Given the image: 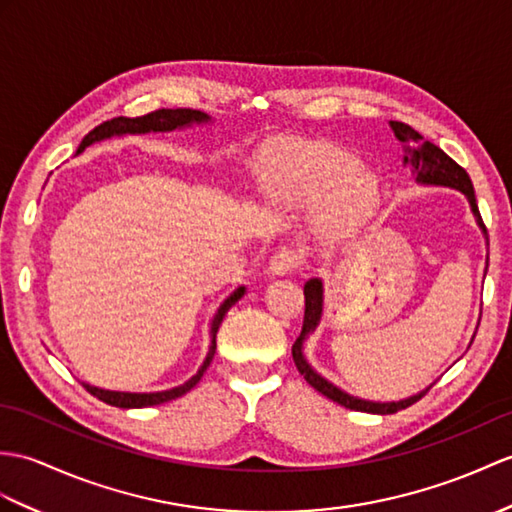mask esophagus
<instances>
[{
  "label": "esophagus",
  "instance_id": "34e87169",
  "mask_svg": "<svg viewBox=\"0 0 512 512\" xmlns=\"http://www.w3.org/2000/svg\"><path fill=\"white\" fill-rule=\"evenodd\" d=\"M301 264H303V253L299 251V248L283 246L275 255H272L268 270H270V275L283 277V275H290V272H294Z\"/></svg>",
  "mask_w": 512,
  "mask_h": 512
}]
</instances>
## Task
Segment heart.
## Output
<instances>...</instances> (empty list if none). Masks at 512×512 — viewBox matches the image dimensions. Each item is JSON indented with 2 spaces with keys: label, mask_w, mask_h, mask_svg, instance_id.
I'll list each match as a JSON object with an SVG mask.
<instances>
[{
  "label": "heart",
  "mask_w": 512,
  "mask_h": 512,
  "mask_svg": "<svg viewBox=\"0 0 512 512\" xmlns=\"http://www.w3.org/2000/svg\"><path fill=\"white\" fill-rule=\"evenodd\" d=\"M261 189L279 205H318L316 229L342 237L373 216L379 185L360 159L334 144H292L275 150L261 168Z\"/></svg>",
  "instance_id": "heart-1"
}]
</instances>
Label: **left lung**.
I'll return each instance as SVG.
<instances>
[{"label": "left lung", "mask_w": 512, "mask_h": 512, "mask_svg": "<svg viewBox=\"0 0 512 512\" xmlns=\"http://www.w3.org/2000/svg\"><path fill=\"white\" fill-rule=\"evenodd\" d=\"M392 133L401 141L403 146H406V157H403V163L412 165V172L417 174V183L421 185H443V187H454L458 192H462L467 196L471 211L475 216V222H478V227L484 233V240L489 244V235H486V227L482 222L480 216V209H478V202H475V192H473V185H471V178L465 172V168H460V165L447 157V154L434 146L432 141H425L417 130L412 126L403 124V122H390ZM486 268H489V257H486ZM305 294V316H303V329H301V336L296 338V342L292 344V358L296 368H299V373L305 377V382L310 384L312 388H316L320 395H325L327 399L340 403V406L349 408V410H358V412H371V414H395L397 410H403L412 406V403H417L427 390L419 392V395H412L408 399H401V401H388V403H379V401H366V399H358L349 395V392L340 390L338 386H334L323 375H318L314 368L310 366V362L305 360L303 355V342L305 338L312 334V331L318 327L320 323V316H323V281L320 279H310L305 283L303 288ZM475 338V336H473Z\"/></svg>", "instance_id": "8db88e82"}]
</instances>
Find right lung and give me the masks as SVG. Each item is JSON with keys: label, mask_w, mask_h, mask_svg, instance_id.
Returning <instances> with one entry per match:
<instances>
[{"label": "right lung", "mask_w": 512, "mask_h": 512, "mask_svg": "<svg viewBox=\"0 0 512 512\" xmlns=\"http://www.w3.org/2000/svg\"><path fill=\"white\" fill-rule=\"evenodd\" d=\"M211 117L202 111H192V109H159V111H152L148 115H141V117H113L109 122H102L100 126H95L89 135H85V139L80 141L78 152L85 150L87 146L95 144V141H102V139H109V137H120V135H144V133H170V130L176 128H185V126H192V124H205L209 122ZM246 292V288H237L227 301H224L216 316L211 320V344H209V351H207V358L202 362V366L198 368V373L187 379L185 384L170 388V390H161V392H117V390H104L98 386H89L85 384V388L91 392L93 397H98L100 401L109 403V406L115 408H146V406H159V403L165 401H172L176 397H183L185 392L192 390L198 382L200 377L205 375V371L209 368L211 360H213V353H216V334L222 325V318L227 314L231 307L242 299Z\"/></svg>", "instance_id": "right-lung-1"}]
</instances>
